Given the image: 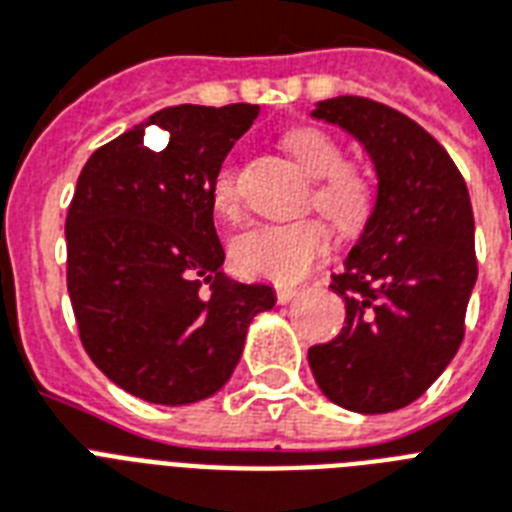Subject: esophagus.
<instances>
[{"mask_svg":"<svg viewBox=\"0 0 512 512\" xmlns=\"http://www.w3.org/2000/svg\"><path fill=\"white\" fill-rule=\"evenodd\" d=\"M295 295H297V287H292V284H281V287H276V300H279L281 305L289 303Z\"/></svg>","mask_w":512,"mask_h":512,"instance_id":"1","label":"esophagus"}]
</instances>
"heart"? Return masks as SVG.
I'll use <instances>...</instances> for the list:
<instances>
[{"label":"heart","instance_id":"b5f03b06","mask_svg":"<svg viewBox=\"0 0 512 512\" xmlns=\"http://www.w3.org/2000/svg\"><path fill=\"white\" fill-rule=\"evenodd\" d=\"M284 146L313 180H319L313 188V204L321 215H327L342 231H353L366 223L374 204L372 180L353 164H345V148L335 135L316 127H300L289 132ZM212 201L223 215L236 212L239 196L231 164L217 170ZM327 249L329 231L319 217L249 225L231 241L233 265L244 276L281 284L303 279L327 255Z\"/></svg>","mask_w":512,"mask_h":512}]
</instances>
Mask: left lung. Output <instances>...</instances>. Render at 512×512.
<instances>
[{
	"label": "left lung",
	"instance_id": "8db88e82",
	"mask_svg": "<svg viewBox=\"0 0 512 512\" xmlns=\"http://www.w3.org/2000/svg\"><path fill=\"white\" fill-rule=\"evenodd\" d=\"M311 116L364 146L377 199L329 284L345 300V327L313 345L308 364L342 409L396 412L441 377L465 335L478 276L468 185L433 135L382 103L340 95Z\"/></svg>",
	"mask_w": 512,
	"mask_h": 512
}]
</instances>
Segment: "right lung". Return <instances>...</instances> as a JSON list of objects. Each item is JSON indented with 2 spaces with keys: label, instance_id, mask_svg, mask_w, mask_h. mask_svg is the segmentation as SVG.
I'll return each instance as SVG.
<instances>
[{
  "label": "right lung",
  "instance_id": "add662e5",
  "mask_svg": "<svg viewBox=\"0 0 512 512\" xmlns=\"http://www.w3.org/2000/svg\"><path fill=\"white\" fill-rule=\"evenodd\" d=\"M260 108L172 106L98 148L66 217L68 295L87 356L151 404L215 396L239 364L247 329L271 311V284L223 273L212 183ZM168 132L151 152L145 127Z\"/></svg>",
  "mask_w": 512,
  "mask_h": 512
}]
</instances>
